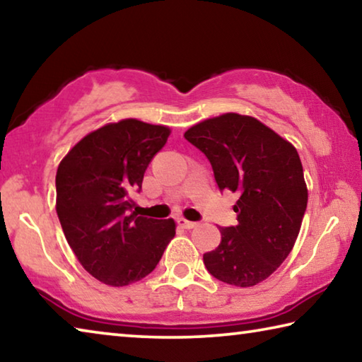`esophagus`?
I'll return each mask as SVG.
<instances>
[{
	"label": "esophagus",
	"mask_w": 362,
	"mask_h": 362,
	"mask_svg": "<svg viewBox=\"0 0 362 362\" xmlns=\"http://www.w3.org/2000/svg\"><path fill=\"white\" fill-rule=\"evenodd\" d=\"M177 224H180V226H181V228H185V229H192V228L197 226L199 223H195V221H187V220H185V218H177Z\"/></svg>",
	"instance_id": "1"
}]
</instances>
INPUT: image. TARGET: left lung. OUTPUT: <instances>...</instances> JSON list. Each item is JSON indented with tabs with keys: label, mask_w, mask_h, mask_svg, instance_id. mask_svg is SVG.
Returning <instances> with one entry per match:
<instances>
[{
	"label": "left lung",
	"mask_w": 362,
	"mask_h": 362,
	"mask_svg": "<svg viewBox=\"0 0 362 362\" xmlns=\"http://www.w3.org/2000/svg\"><path fill=\"white\" fill-rule=\"evenodd\" d=\"M185 138L205 153L220 191L239 192L237 226L204 255L206 271L229 286H257L288 257L303 221L308 191L298 152L257 118L224 114Z\"/></svg>",
	"instance_id": "obj_1"
}]
</instances>
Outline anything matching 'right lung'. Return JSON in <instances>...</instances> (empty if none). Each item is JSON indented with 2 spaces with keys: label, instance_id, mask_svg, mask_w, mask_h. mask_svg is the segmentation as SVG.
Segmentation results:
<instances>
[{
  "label": "right lung",
  "instance_id": "add662e5",
  "mask_svg": "<svg viewBox=\"0 0 362 362\" xmlns=\"http://www.w3.org/2000/svg\"><path fill=\"white\" fill-rule=\"evenodd\" d=\"M167 127L128 118L85 136L59 165L56 211L70 248L93 277L112 287L156 269L175 237L173 220L138 216L133 192L167 144Z\"/></svg>",
  "mask_w": 362,
  "mask_h": 362
}]
</instances>
